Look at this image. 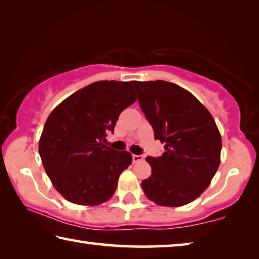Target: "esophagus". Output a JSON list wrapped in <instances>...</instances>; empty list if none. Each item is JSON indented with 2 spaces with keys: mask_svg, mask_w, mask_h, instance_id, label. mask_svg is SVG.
Returning a JSON list of instances; mask_svg holds the SVG:
<instances>
[{
  "mask_svg": "<svg viewBox=\"0 0 259 259\" xmlns=\"http://www.w3.org/2000/svg\"><path fill=\"white\" fill-rule=\"evenodd\" d=\"M144 160V156L143 155H133V162L134 163H138V162H142Z\"/></svg>",
  "mask_w": 259,
  "mask_h": 259,
  "instance_id": "obj_1",
  "label": "esophagus"
}]
</instances>
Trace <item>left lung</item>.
Listing matches in <instances>:
<instances>
[{"instance_id":"obj_1","label":"left lung","mask_w":259,"mask_h":259,"mask_svg":"<svg viewBox=\"0 0 259 259\" xmlns=\"http://www.w3.org/2000/svg\"><path fill=\"white\" fill-rule=\"evenodd\" d=\"M131 83L154 138L165 150L159 157H146L152 175L142 182L144 193L164 207L190 203L207 190L221 163L222 137L216 122L194 96L175 83Z\"/></svg>"}]
</instances>
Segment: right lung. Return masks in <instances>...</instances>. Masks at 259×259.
<instances>
[{
    "mask_svg": "<svg viewBox=\"0 0 259 259\" xmlns=\"http://www.w3.org/2000/svg\"><path fill=\"white\" fill-rule=\"evenodd\" d=\"M137 100L131 82L98 81L63 100L43 128L38 153L52 185L69 202L98 205L112 198L126 151L104 144L122 111Z\"/></svg>",
    "mask_w": 259,
    "mask_h": 259,
    "instance_id": "1",
    "label": "right lung"
}]
</instances>
